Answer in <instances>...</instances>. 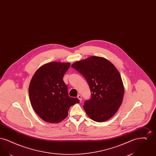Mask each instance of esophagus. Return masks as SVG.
<instances>
[{
  "mask_svg": "<svg viewBox=\"0 0 156 156\" xmlns=\"http://www.w3.org/2000/svg\"><path fill=\"white\" fill-rule=\"evenodd\" d=\"M77 98H78V99L80 100V101L81 102V101H82L81 95H78V97H77Z\"/></svg>",
  "mask_w": 156,
  "mask_h": 156,
  "instance_id": "1",
  "label": "esophagus"
}]
</instances>
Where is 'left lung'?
Returning a JSON list of instances; mask_svg holds the SVG:
<instances>
[{"instance_id": "8db88e82", "label": "left lung", "mask_w": 156, "mask_h": 156, "mask_svg": "<svg viewBox=\"0 0 156 156\" xmlns=\"http://www.w3.org/2000/svg\"><path fill=\"white\" fill-rule=\"evenodd\" d=\"M86 79L91 98L84 102L83 109L92 120L102 122L118 110L124 96L120 74L113 64L103 57L92 56L71 65Z\"/></svg>"}]
</instances>
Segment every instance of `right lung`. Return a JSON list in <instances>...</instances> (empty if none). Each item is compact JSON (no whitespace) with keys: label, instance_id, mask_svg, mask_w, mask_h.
<instances>
[{"label":"right lung","instance_id":"1","mask_svg":"<svg viewBox=\"0 0 156 156\" xmlns=\"http://www.w3.org/2000/svg\"><path fill=\"white\" fill-rule=\"evenodd\" d=\"M70 67L69 62H50L40 67L30 81V102L37 115L45 122L57 123L68 116L69 108L79 103L76 98L69 97L63 81Z\"/></svg>","mask_w":156,"mask_h":156}]
</instances>
